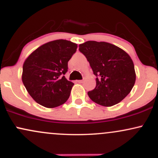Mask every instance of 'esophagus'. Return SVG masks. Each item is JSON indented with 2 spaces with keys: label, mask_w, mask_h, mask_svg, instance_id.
Returning a JSON list of instances; mask_svg holds the SVG:
<instances>
[{
  "label": "esophagus",
  "mask_w": 158,
  "mask_h": 158,
  "mask_svg": "<svg viewBox=\"0 0 158 158\" xmlns=\"http://www.w3.org/2000/svg\"><path fill=\"white\" fill-rule=\"evenodd\" d=\"M77 82H79V83H82L83 80H77Z\"/></svg>",
  "instance_id": "34e87169"
}]
</instances>
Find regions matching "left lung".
<instances>
[{
  "label": "left lung",
  "instance_id": "1",
  "mask_svg": "<svg viewBox=\"0 0 158 158\" xmlns=\"http://www.w3.org/2000/svg\"><path fill=\"white\" fill-rule=\"evenodd\" d=\"M79 50L89 61L97 85L88 92L92 101L110 107L120 102L131 92L136 80L135 65L126 51L105 41H88Z\"/></svg>",
  "mask_w": 158,
  "mask_h": 158
}]
</instances>
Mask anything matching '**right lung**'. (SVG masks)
Returning <instances> with one entry per match:
<instances>
[{"mask_svg":"<svg viewBox=\"0 0 158 158\" xmlns=\"http://www.w3.org/2000/svg\"><path fill=\"white\" fill-rule=\"evenodd\" d=\"M77 48V44L68 40H55L40 46L27 58L22 81L36 102L52 108L68 100L74 84L64 75Z\"/></svg>","mask_w":158,"mask_h":158,"instance_id":"add662e5","label":"right lung"}]
</instances>
